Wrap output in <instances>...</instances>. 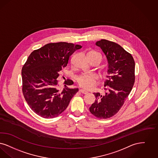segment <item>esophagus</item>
<instances>
[{
	"instance_id": "1",
	"label": "esophagus",
	"mask_w": 158,
	"mask_h": 158,
	"mask_svg": "<svg viewBox=\"0 0 158 158\" xmlns=\"http://www.w3.org/2000/svg\"><path fill=\"white\" fill-rule=\"evenodd\" d=\"M80 93H81L82 94H87V93H88V91H86V90L83 89H80Z\"/></svg>"
}]
</instances>
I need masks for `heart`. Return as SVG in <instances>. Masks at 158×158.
<instances>
[{
	"instance_id": "b5f03b06",
	"label": "heart",
	"mask_w": 158,
	"mask_h": 158,
	"mask_svg": "<svg viewBox=\"0 0 158 158\" xmlns=\"http://www.w3.org/2000/svg\"><path fill=\"white\" fill-rule=\"evenodd\" d=\"M91 52L98 54L96 52ZM97 80L98 77L94 74H83L77 78V82L78 85L82 88L86 89H89L95 85L97 82Z\"/></svg>"
}]
</instances>
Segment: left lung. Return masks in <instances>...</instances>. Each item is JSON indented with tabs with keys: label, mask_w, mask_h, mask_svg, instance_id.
Instances as JSON below:
<instances>
[{
	"label": "left lung",
	"mask_w": 158,
	"mask_h": 158,
	"mask_svg": "<svg viewBox=\"0 0 158 158\" xmlns=\"http://www.w3.org/2000/svg\"><path fill=\"white\" fill-rule=\"evenodd\" d=\"M96 44L106 56L109 76L104 82L107 92L93 93L96 99L89 109L94 116L105 119L115 115L129 96L135 80V63L132 55L114 42L101 40Z\"/></svg>",
	"instance_id": "1"
}]
</instances>
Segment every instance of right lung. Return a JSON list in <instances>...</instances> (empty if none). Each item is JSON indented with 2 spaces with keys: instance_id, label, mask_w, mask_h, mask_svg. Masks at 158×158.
Segmentation results:
<instances>
[{
  "instance_id": "1",
  "label": "right lung",
  "mask_w": 158,
  "mask_h": 158,
  "mask_svg": "<svg viewBox=\"0 0 158 158\" xmlns=\"http://www.w3.org/2000/svg\"><path fill=\"white\" fill-rule=\"evenodd\" d=\"M81 45L60 42L49 43L34 50L22 69V93L29 107L38 116L51 118L67 109L78 89L67 85L74 82L68 79L60 91L58 78L69 58Z\"/></svg>"
}]
</instances>
